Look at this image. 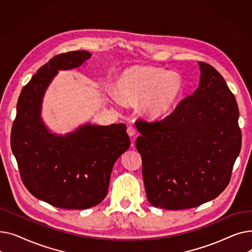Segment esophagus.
<instances>
[{
	"label": "esophagus",
	"instance_id": "1",
	"mask_svg": "<svg viewBox=\"0 0 252 252\" xmlns=\"http://www.w3.org/2000/svg\"><path fill=\"white\" fill-rule=\"evenodd\" d=\"M126 131H127V134H128L129 137H134V136L136 135V128H135L133 126H129L127 127Z\"/></svg>",
	"mask_w": 252,
	"mask_h": 252
}]
</instances>
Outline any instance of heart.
Listing matches in <instances>:
<instances>
[{
    "instance_id": "1",
    "label": "heart",
    "mask_w": 252,
    "mask_h": 252,
    "mask_svg": "<svg viewBox=\"0 0 252 252\" xmlns=\"http://www.w3.org/2000/svg\"><path fill=\"white\" fill-rule=\"evenodd\" d=\"M115 92L124 102L139 101L138 108L144 117L159 121L177 107L184 92V78L176 71L136 65L118 75Z\"/></svg>"
}]
</instances>
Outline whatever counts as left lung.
Returning <instances> with one entry per match:
<instances>
[{
  "label": "left lung",
  "mask_w": 252,
  "mask_h": 252,
  "mask_svg": "<svg viewBox=\"0 0 252 252\" xmlns=\"http://www.w3.org/2000/svg\"><path fill=\"white\" fill-rule=\"evenodd\" d=\"M199 87L160 122L137 121L136 147L151 205L179 210L217 198L241 150L239 109L226 81L198 62Z\"/></svg>",
  "instance_id": "1"
}]
</instances>
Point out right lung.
Returning <instances> with one entry per match:
<instances>
[{
    "label": "right lung",
    "mask_w": 252,
    "mask_h": 252,
    "mask_svg": "<svg viewBox=\"0 0 252 252\" xmlns=\"http://www.w3.org/2000/svg\"><path fill=\"white\" fill-rule=\"evenodd\" d=\"M87 51L57 55L24 86L11 131V148L21 180L37 199L66 209H87L107 195L111 171L130 145L124 124L87 123L66 135L52 133L42 119L46 90L59 70L82 66Z\"/></svg>",
    "instance_id": "right-lung-1"
}]
</instances>
